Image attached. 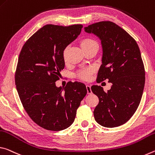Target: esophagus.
<instances>
[{
  "mask_svg": "<svg viewBox=\"0 0 155 155\" xmlns=\"http://www.w3.org/2000/svg\"><path fill=\"white\" fill-rule=\"evenodd\" d=\"M87 90L88 94H91V93H92V91H91V88L90 85H87Z\"/></svg>",
  "mask_w": 155,
  "mask_h": 155,
  "instance_id": "obj_1",
  "label": "esophagus"
}]
</instances>
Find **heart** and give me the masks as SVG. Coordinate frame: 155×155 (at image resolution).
Returning a JSON list of instances; mask_svg holds the SVG:
<instances>
[{"label":"heart","instance_id":"b5f03b06","mask_svg":"<svg viewBox=\"0 0 155 155\" xmlns=\"http://www.w3.org/2000/svg\"><path fill=\"white\" fill-rule=\"evenodd\" d=\"M94 45H97V42H96L94 40L90 38H84L80 41V46L82 47V49L84 50L88 49V48L91 47V46ZM62 58L63 60L65 62H67V49L66 48L64 50H63L62 52ZM91 69H86L82 71L79 73V77L82 78L83 80H88L91 77Z\"/></svg>","mask_w":155,"mask_h":155}]
</instances>
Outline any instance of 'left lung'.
<instances>
[{"mask_svg": "<svg viewBox=\"0 0 155 155\" xmlns=\"http://www.w3.org/2000/svg\"><path fill=\"white\" fill-rule=\"evenodd\" d=\"M101 40V65L97 82L108 79L111 88L91 87L99 98L93 114L101 126L113 128L130 120L137 109L145 84V70L137 43L125 30L110 21H101L84 27Z\"/></svg>", "mask_w": 155, "mask_h": 155, "instance_id": "8db88e82", "label": "left lung"}]
</instances>
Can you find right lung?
Instances as JSON below:
<instances>
[{
  "instance_id": "obj_1",
  "label": "right lung",
  "mask_w": 155,
  "mask_h": 155,
  "mask_svg": "<svg viewBox=\"0 0 155 155\" xmlns=\"http://www.w3.org/2000/svg\"><path fill=\"white\" fill-rule=\"evenodd\" d=\"M82 25H47L25 43L20 53L15 83L22 106L35 124L60 131L71 125L81 101L87 93L84 84L68 82L58 87L64 68L63 50L77 38Z\"/></svg>"
}]
</instances>
